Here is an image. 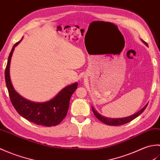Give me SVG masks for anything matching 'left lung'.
Masks as SVG:
<instances>
[{"mask_svg": "<svg viewBox=\"0 0 160 160\" xmlns=\"http://www.w3.org/2000/svg\"><path fill=\"white\" fill-rule=\"evenodd\" d=\"M145 44H147V42H144ZM148 104L146 105V106L143 108H142V109L138 111V113L133 114L132 115H131V116H128L127 118H115V119H111V118H104L103 116H102L101 115H100L98 113H97L96 111H95L94 108L92 107V110L93 113L95 115V116H96L98 120H100L102 122H103V123L106 124L107 125H111V126H120L122 124H127L128 122L132 121V120H134L135 118H136L138 116H139L142 112H143L145 108H147Z\"/></svg>", "mask_w": 160, "mask_h": 160, "instance_id": "1", "label": "left lung"}]
</instances>
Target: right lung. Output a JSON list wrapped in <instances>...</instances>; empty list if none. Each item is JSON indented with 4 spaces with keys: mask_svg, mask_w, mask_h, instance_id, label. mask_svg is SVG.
Here are the masks:
<instances>
[{
    "mask_svg": "<svg viewBox=\"0 0 160 160\" xmlns=\"http://www.w3.org/2000/svg\"><path fill=\"white\" fill-rule=\"evenodd\" d=\"M16 42L9 53L7 64L5 78L10 100L19 115L26 120L38 125L52 127L60 124L66 117L69 107L70 98L78 87V83L67 86L60 91L57 96L46 102L36 103L23 98L13 89L9 76L10 61Z\"/></svg>",
    "mask_w": 160,
    "mask_h": 160,
    "instance_id": "1",
    "label": "right lung"
}]
</instances>
